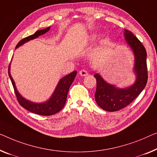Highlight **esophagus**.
<instances>
[{
  "label": "esophagus",
  "instance_id": "esophagus-1",
  "mask_svg": "<svg viewBox=\"0 0 157 157\" xmlns=\"http://www.w3.org/2000/svg\"><path fill=\"white\" fill-rule=\"evenodd\" d=\"M79 74L81 76H86L87 75V72H86V70H81V71H79Z\"/></svg>",
  "mask_w": 157,
  "mask_h": 157
}]
</instances>
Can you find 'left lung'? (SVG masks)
<instances>
[{"label": "left lung", "mask_w": 157, "mask_h": 157, "mask_svg": "<svg viewBox=\"0 0 157 157\" xmlns=\"http://www.w3.org/2000/svg\"><path fill=\"white\" fill-rule=\"evenodd\" d=\"M125 40L134 51L135 72L137 79L134 85L126 89H118L106 82L98 74L95 100L99 106L106 111L113 112L122 109L137 98L144 88L148 79L147 65V51L138 39L130 31L125 29Z\"/></svg>", "instance_id": "left-lung-1"}]
</instances>
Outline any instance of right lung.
Returning <instances> with one entry per match:
<instances>
[{
	"label": "right lung",
	"mask_w": 157,
	"mask_h": 157,
	"mask_svg": "<svg viewBox=\"0 0 157 157\" xmlns=\"http://www.w3.org/2000/svg\"><path fill=\"white\" fill-rule=\"evenodd\" d=\"M50 29V27H48L46 29L38 30L36 31L34 34L30 35L29 36H27L24 38L22 40L18 42V44L16 46V48L19 47V46L22 45L25 42L29 41L32 39H36L40 35L45 34L46 32H48ZM77 74V71H73L71 72V74L67 75L65 76L60 79L59 83L58 84L57 87H56L55 92H53L52 97L51 99L48 100V101L43 104H34L31 101H29L24 99L22 96H21L19 92H17V89L14 82V80L13 78L11 77L10 72V64L8 66V75L10 77L12 85L13 86L14 91H15V94L17 99L23 108L28 110L30 112H32L34 113H36L38 115L41 116H51L53 115L58 112H59L60 110L63 108L65 102H66L67 92H68L69 88L71 86L72 82L74 81V79L75 78Z\"/></svg>",
	"instance_id": "1"
}]
</instances>
